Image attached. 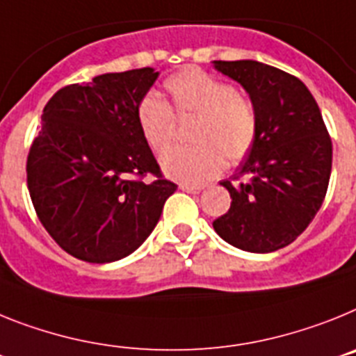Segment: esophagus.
I'll use <instances>...</instances> for the list:
<instances>
[{"mask_svg":"<svg viewBox=\"0 0 356 356\" xmlns=\"http://www.w3.org/2000/svg\"><path fill=\"white\" fill-rule=\"evenodd\" d=\"M181 190L182 191H188V193H199L202 188L195 186V184H181Z\"/></svg>","mask_w":356,"mask_h":356,"instance_id":"obj_1","label":"esophagus"}]
</instances>
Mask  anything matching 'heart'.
Masks as SVG:
<instances>
[{"instance_id": "heart-1", "label": "heart", "mask_w": 356, "mask_h": 356, "mask_svg": "<svg viewBox=\"0 0 356 356\" xmlns=\"http://www.w3.org/2000/svg\"><path fill=\"white\" fill-rule=\"evenodd\" d=\"M170 105L154 92L138 104L141 134L156 154L165 152L177 132L175 118L195 116L190 140L195 145L172 148L161 157L168 177L202 184L231 165L242 163L258 141V113L245 92L199 67H188L165 80Z\"/></svg>"}]
</instances>
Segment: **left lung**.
<instances>
[{
	"label": "left lung",
	"instance_id": "left-lung-1",
	"mask_svg": "<svg viewBox=\"0 0 356 356\" xmlns=\"http://www.w3.org/2000/svg\"><path fill=\"white\" fill-rule=\"evenodd\" d=\"M240 82L258 113V141L232 181L231 208L213 222L218 236L249 252L292 243L323 206L332 138L319 105L298 76L256 60H215Z\"/></svg>",
	"mask_w": 356,
	"mask_h": 356
}]
</instances>
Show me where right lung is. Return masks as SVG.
<instances>
[{
	"instance_id": "add662e5",
	"label": "right lung",
	"mask_w": 356,
	"mask_h": 356,
	"mask_svg": "<svg viewBox=\"0 0 356 356\" xmlns=\"http://www.w3.org/2000/svg\"><path fill=\"white\" fill-rule=\"evenodd\" d=\"M156 79L152 67L105 73L58 89L44 105L26 182L39 220L67 254L89 264L125 258L177 190L138 123Z\"/></svg>"
}]
</instances>
